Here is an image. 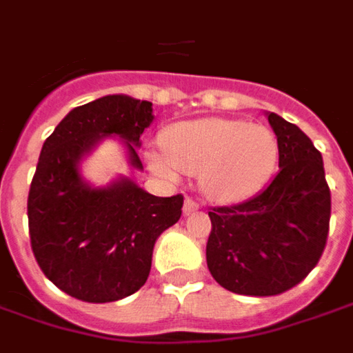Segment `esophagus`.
Instances as JSON below:
<instances>
[{
  "mask_svg": "<svg viewBox=\"0 0 353 353\" xmlns=\"http://www.w3.org/2000/svg\"><path fill=\"white\" fill-rule=\"evenodd\" d=\"M199 208V203L195 201L194 197H186V201H184V214H190V212H194Z\"/></svg>",
  "mask_w": 353,
  "mask_h": 353,
  "instance_id": "obj_1",
  "label": "esophagus"
}]
</instances>
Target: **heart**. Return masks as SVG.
<instances>
[{"label": "heart", "instance_id": "obj_1", "mask_svg": "<svg viewBox=\"0 0 353 353\" xmlns=\"http://www.w3.org/2000/svg\"><path fill=\"white\" fill-rule=\"evenodd\" d=\"M279 158V141L269 128L244 120L201 118L171 125L163 152H148L154 173L174 179L199 173L205 194L222 203L243 201L263 186Z\"/></svg>", "mask_w": 353, "mask_h": 353}]
</instances>
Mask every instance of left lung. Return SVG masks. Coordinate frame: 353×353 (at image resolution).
<instances>
[{
  "instance_id": "left-lung-1",
  "label": "left lung",
  "mask_w": 353,
  "mask_h": 353,
  "mask_svg": "<svg viewBox=\"0 0 353 353\" xmlns=\"http://www.w3.org/2000/svg\"><path fill=\"white\" fill-rule=\"evenodd\" d=\"M279 173L252 199L210 207L207 265L218 284L239 295L292 290L320 261L329 235L331 192L312 141L271 112Z\"/></svg>"
}]
</instances>
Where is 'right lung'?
<instances>
[{
	"mask_svg": "<svg viewBox=\"0 0 353 353\" xmlns=\"http://www.w3.org/2000/svg\"><path fill=\"white\" fill-rule=\"evenodd\" d=\"M152 103L105 95L63 118L41 148L28 195V225L41 271L61 292L86 303H112L139 292L154 243L179 222L184 195L156 197L131 180L90 188L77 163L105 135L125 141L131 165L150 125Z\"/></svg>",
	"mask_w": 353,
	"mask_h": 353,
	"instance_id": "add662e5",
	"label": "right lung"
}]
</instances>
